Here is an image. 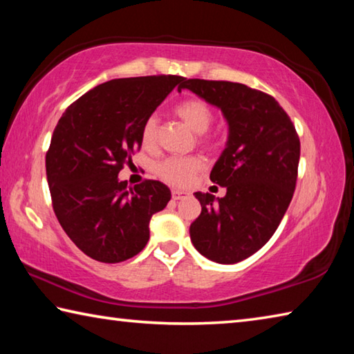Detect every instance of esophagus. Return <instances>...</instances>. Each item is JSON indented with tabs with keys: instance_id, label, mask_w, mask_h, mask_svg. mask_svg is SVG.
<instances>
[{
	"instance_id": "1",
	"label": "esophagus",
	"mask_w": 354,
	"mask_h": 354,
	"mask_svg": "<svg viewBox=\"0 0 354 354\" xmlns=\"http://www.w3.org/2000/svg\"><path fill=\"white\" fill-rule=\"evenodd\" d=\"M187 195H189L187 192H184V190H171V198L173 200H183Z\"/></svg>"
}]
</instances>
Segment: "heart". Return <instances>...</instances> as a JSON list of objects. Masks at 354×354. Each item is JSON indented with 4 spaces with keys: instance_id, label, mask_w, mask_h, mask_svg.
Here are the masks:
<instances>
[{
    "instance_id": "heart-1",
    "label": "heart",
    "mask_w": 354,
    "mask_h": 354,
    "mask_svg": "<svg viewBox=\"0 0 354 354\" xmlns=\"http://www.w3.org/2000/svg\"><path fill=\"white\" fill-rule=\"evenodd\" d=\"M176 117L187 127L192 133L200 134V142L207 143L206 131L212 127L215 120V112L205 100L201 98H187L176 104L175 107ZM159 133V120L156 115H149L142 127V143L143 147L151 148L158 142ZM203 169V160L196 156H185L178 158L171 156L156 164V173L169 184L173 185H187L195 173Z\"/></svg>"
}]
</instances>
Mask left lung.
Segmentation results:
<instances>
[{"instance_id": "obj_1", "label": "left lung", "mask_w": 354, "mask_h": 354, "mask_svg": "<svg viewBox=\"0 0 354 354\" xmlns=\"http://www.w3.org/2000/svg\"><path fill=\"white\" fill-rule=\"evenodd\" d=\"M181 88L217 106L230 127L211 171V181L226 187V195L196 192L201 214L190 225L192 243L214 262H241L270 241L290 205L298 134L277 100L245 84L185 80Z\"/></svg>"}]
</instances>
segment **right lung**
<instances>
[{"label": "right lung", "instance_id": "1", "mask_svg": "<svg viewBox=\"0 0 354 354\" xmlns=\"http://www.w3.org/2000/svg\"><path fill=\"white\" fill-rule=\"evenodd\" d=\"M183 76L112 80L84 93L62 113L46 153L53 209L77 248L117 263L139 254L149 220L171 198L165 184L134 187L118 173L142 147V127Z\"/></svg>", "mask_w": 354, "mask_h": 354}]
</instances>
